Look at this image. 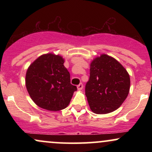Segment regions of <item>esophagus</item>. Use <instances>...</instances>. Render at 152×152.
Returning <instances> with one entry per match:
<instances>
[{
  "mask_svg": "<svg viewBox=\"0 0 152 152\" xmlns=\"http://www.w3.org/2000/svg\"><path fill=\"white\" fill-rule=\"evenodd\" d=\"M77 88L78 90H81L83 88V83H79V84L77 86Z\"/></svg>",
  "mask_w": 152,
  "mask_h": 152,
  "instance_id": "obj_1",
  "label": "esophagus"
}]
</instances>
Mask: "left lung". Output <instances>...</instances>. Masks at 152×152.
I'll list each match as a JSON object with an SVG mask.
<instances>
[{"label": "left lung", "instance_id": "8db88e82", "mask_svg": "<svg viewBox=\"0 0 152 152\" xmlns=\"http://www.w3.org/2000/svg\"><path fill=\"white\" fill-rule=\"evenodd\" d=\"M129 88V75L116 59L102 54L91 62L85 93L94 113L104 114L117 109L126 99Z\"/></svg>", "mask_w": 152, "mask_h": 152}]
</instances>
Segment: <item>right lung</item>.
<instances>
[{
    "instance_id": "1",
    "label": "right lung",
    "mask_w": 152,
    "mask_h": 152,
    "mask_svg": "<svg viewBox=\"0 0 152 152\" xmlns=\"http://www.w3.org/2000/svg\"><path fill=\"white\" fill-rule=\"evenodd\" d=\"M64 63L60 56L48 53L38 57L28 69L26 88L39 107L52 111L65 109L77 90L71 83L70 74Z\"/></svg>"
}]
</instances>
